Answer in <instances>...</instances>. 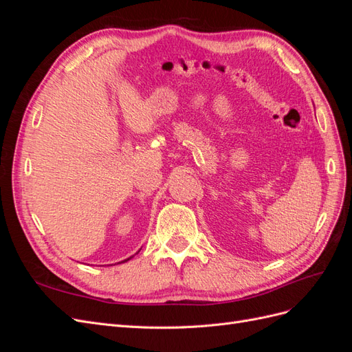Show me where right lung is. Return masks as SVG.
<instances>
[{"instance_id": "obj_1", "label": "right lung", "mask_w": 352, "mask_h": 352, "mask_svg": "<svg viewBox=\"0 0 352 352\" xmlns=\"http://www.w3.org/2000/svg\"><path fill=\"white\" fill-rule=\"evenodd\" d=\"M131 258H132V257H131ZM131 258H127V260H131ZM127 260H124V261H127ZM122 263H123V261H122Z\"/></svg>"}]
</instances>
